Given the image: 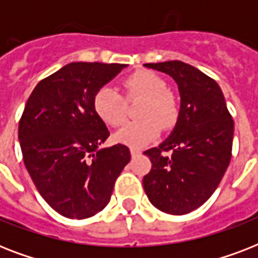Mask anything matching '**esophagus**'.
<instances>
[{
	"instance_id": "esophagus-1",
	"label": "esophagus",
	"mask_w": 258,
	"mask_h": 258,
	"mask_svg": "<svg viewBox=\"0 0 258 258\" xmlns=\"http://www.w3.org/2000/svg\"><path fill=\"white\" fill-rule=\"evenodd\" d=\"M130 153H131V155H133V157H138V155L141 154V150L135 149V147H131V149H130Z\"/></svg>"
}]
</instances>
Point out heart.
Returning <instances> with one entry per match:
<instances>
[{"label":"heart","instance_id":"b5f03b06","mask_svg":"<svg viewBox=\"0 0 258 258\" xmlns=\"http://www.w3.org/2000/svg\"><path fill=\"white\" fill-rule=\"evenodd\" d=\"M128 97L142 96L139 116L142 119L123 125L115 139L123 145L142 147L155 141L162 127L171 128L179 117V103L166 83L150 71H138L123 82ZM93 111L101 121L117 127L125 120V100L116 88L104 86L99 88L92 100Z\"/></svg>","mask_w":258,"mask_h":258}]
</instances>
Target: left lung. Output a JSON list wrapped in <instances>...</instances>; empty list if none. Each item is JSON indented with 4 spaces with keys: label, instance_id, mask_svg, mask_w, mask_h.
<instances>
[{
    "label": "left lung",
    "instance_id": "8db88e82",
    "mask_svg": "<svg viewBox=\"0 0 258 258\" xmlns=\"http://www.w3.org/2000/svg\"><path fill=\"white\" fill-rule=\"evenodd\" d=\"M145 67L174 79L180 108L170 137L145 151L153 167L143 187L155 208L182 216L204 205L218 187L232 158L234 123L220 86L208 75L178 60Z\"/></svg>",
    "mask_w": 258,
    "mask_h": 258
}]
</instances>
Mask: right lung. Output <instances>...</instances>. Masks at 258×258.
I'll return each instance as SVG.
<instances>
[{
    "label": "right lung",
    "mask_w": 258,
    "mask_h": 258,
    "mask_svg": "<svg viewBox=\"0 0 258 258\" xmlns=\"http://www.w3.org/2000/svg\"><path fill=\"white\" fill-rule=\"evenodd\" d=\"M125 67L71 62L38 83L26 101L18 124L24 163L46 204L67 218L101 212L131 159L124 145L100 149L109 131L92 105L97 89Z\"/></svg>",
    "instance_id": "add662e5"
}]
</instances>
